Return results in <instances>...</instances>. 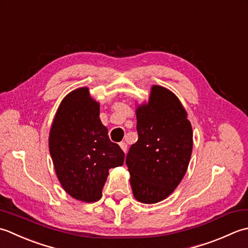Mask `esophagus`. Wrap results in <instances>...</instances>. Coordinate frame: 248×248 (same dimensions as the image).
<instances>
[{"mask_svg":"<svg viewBox=\"0 0 248 248\" xmlns=\"http://www.w3.org/2000/svg\"><path fill=\"white\" fill-rule=\"evenodd\" d=\"M120 146H121V149L123 150V152L126 153V151H127V144H126L124 141H122V142H120Z\"/></svg>","mask_w":248,"mask_h":248,"instance_id":"34e87169","label":"esophagus"}]
</instances>
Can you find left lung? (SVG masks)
<instances>
[{
    "mask_svg": "<svg viewBox=\"0 0 248 248\" xmlns=\"http://www.w3.org/2000/svg\"><path fill=\"white\" fill-rule=\"evenodd\" d=\"M137 142L126 155L135 198L156 203L178 187L193 150V130L183 106L169 90L154 85L148 105L137 109Z\"/></svg>",
    "mask_w": 248,
    "mask_h": 248,
    "instance_id": "8db88e82",
    "label": "left lung"
}]
</instances>
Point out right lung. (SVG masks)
Returning <instances> with one entry per match:
<instances>
[{
    "instance_id": "obj_1",
    "label": "right lung",
    "mask_w": 248,
    "mask_h": 248,
    "mask_svg": "<svg viewBox=\"0 0 248 248\" xmlns=\"http://www.w3.org/2000/svg\"><path fill=\"white\" fill-rule=\"evenodd\" d=\"M49 150L63 188L85 202L100 199L109 169L122 166L125 157L120 145L109 139L99 119V105L87 88L73 91L61 103Z\"/></svg>"
}]
</instances>
